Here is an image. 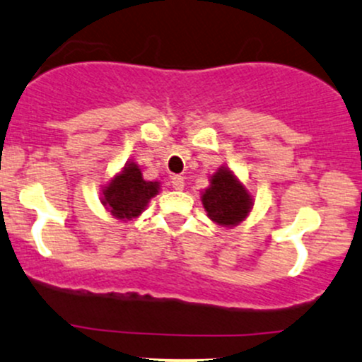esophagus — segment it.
<instances>
[{"label": "esophagus", "mask_w": 362, "mask_h": 362, "mask_svg": "<svg viewBox=\"0 0 362 362\" xmlns=\"http://www.w3.org/2000/svg\"><path fill=\"white\" fill-rule=\"evenodd\" d=\"M170 182H173V188L177 189V192H181L185 188V177L182 176H173L170 177Z\"/></svg>", "instance_id": "obj_1"}]
</instances>
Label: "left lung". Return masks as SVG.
Listing matches in <instances>:
<instances>
[{
	"label": "left lung",
	"mask_w": 362,
	"mask_h": 362,
	"mask_svg": "<svg viewBox=\"0 0 362 362\" xmlns=\"http://www.w3.org/2000/svg\"><path fill=\"white\" fill-rule=\"evenodd\" d=\"M210 185L202 192V205L214 224L233 229L246 221L255 205L247 186L227 165L210 174Z\"/></svg>",
	"instance_id": "obj_1"
}]
</instances>
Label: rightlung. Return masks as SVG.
Here are the masks:
<instances>
[{
	"label": "right lung",
	"mask_w": 362,
	"mask_h": 362,
	"mask_svg": "<svg viewBox=\"0 0 362 362\" xmlns=\"http://www.w3.org/2000/svg\"><path fill=\"white\" fill-rule=\"evenodd\" d=\"M160 193L159 181H147L135 160H128L100 188L105 212L121 222H129L147 210L150 200Z\"/></svg>",
	"instance_id": "right-lung-1"
}]
</instances>
